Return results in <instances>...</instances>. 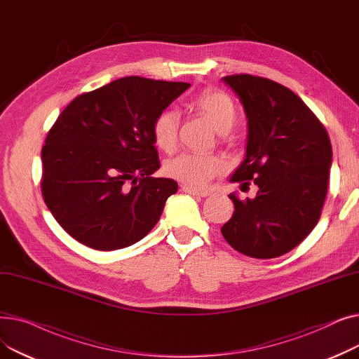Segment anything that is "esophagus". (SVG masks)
<instances>
[{"label":"esophagus","instance_id":"1","mask_svg":"<svg viewBox=\"0 0 359 359\" xmlns=\"http://www.w3.org/2000/svg\"><path fill=\"white\" fill-rule=\"evenodd\" d=\"M182 191L184 194H189V195H194V196H208L210 192L208 191H201V189H195V187H191L187 184H183L182 186Z\"/></svg>","mask_w":359,"mask_h":359}]
</instances>
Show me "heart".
<instances>
[{
    "mask_svg": "<svg viewBox=\"0 0 359 359\" xmlns=\"http://www.w3.org/2000/svg\"><path fill=\"white\" fill-rule=\"evenodd\" d=\"M205 116H208L219 134H229L236 126L238 113L234 102L227 94L219 91H206L192 102ZM179 115L173 109H164L154 118L151 125V137L157 148L172 151L177 141ZM227 168V163L219 156L182 153L164 163V173L191 187H202L212 177L221 175Z\"/></svg>",
    "mask_w": 359,
    "mask_h": 359,
    "instance_id": "obj_1",
    "label": "heart"
}]
</instances>
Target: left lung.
Here are the masks:
<instances>
[{
  "instance_id": "left-lung-1",
  "label": "left lung",
  "mask_w": 359,
  "mask_h": 359,
  "mask_svg": "<svg viewBox=\"0 0 359 359\" xmlns=\"http://www.w3.org/2000/svg\"><path fill=\"white\" fill-rule=\"evenodd\" d=\"M248 118L244 160L231 183L256 184L253 199L229 198L234 212L221 229L237 252L256 259L285 255L316 227L327 194L332 144L295 93L249 74L222 77Z\"/></svg>"
}]
</instances>
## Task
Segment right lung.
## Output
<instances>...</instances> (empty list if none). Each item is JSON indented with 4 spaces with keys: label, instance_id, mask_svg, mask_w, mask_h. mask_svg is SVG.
<instances>
[{
    "label": "right lung",
    "instance_id": "add662e5",
    "mask_svg": "<svg viewBox=\"0 0 359 359\" xmlns=\"http://www.w3.org/2000/svg\"><path fill=\"white\" fill-rule=\"evenodd\" d=\"M189 87L123 77L64 109L42 148V194L72 238L110 252L154 229L177 182L151 176L160 168L151 125Z\"/></svg>",
    "mask_w": 359,
    "mask_h": 359
}]
</instances>
